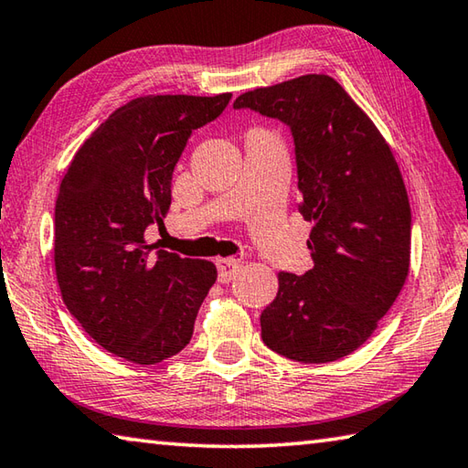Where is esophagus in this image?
Returning <instances> with one entry per match:
<instances>
[{
    "mask_svg": "<svg viewBox=\"0 0 468 468\" xmlns=\"http://www.w3.org/2000/svg\"><path fill=\"white\" fill-rule=\"evenodd\" d=\"M216 267L219 272V281H222V283H230L232 279H236L238 271H240V261L238 259H218Z\"/></svg>",
    "mask_w": 468,
    "mask_h": 468,
    "instance_id": "34e87169",
    "label": "esophagus"
}]
</instances>
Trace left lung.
<instances>
[{
	"mask_svg": "<svg viewBox=\"0 0 468 468\" xmlns=\"http://www.w3.org/2000/svg\"><path fill=\"white\" fill-rule=\"evenodd\" d=\"M236 110L283 122L295 144L299 214L314 222V269L279 272L261 314V336L299 363L355 352L389 312L408 279L411 209L389 144L328 75L242 93Z\"/></svg>",
	"mask_w": 468,
	"mask_h": 468,
	"instance_id": "left-lung-1",
	"label": "left lung"
}]
</instances>
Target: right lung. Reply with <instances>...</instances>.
<instances>
[{"label":"right lung","instance_id":"1","mask_svg":"<svg viewBox=\"0 0 468 468\" xmlns=\"http://www.w3.org/2000/svg\"><path fill=\"white\" fill-rule=\"evenodd\" d=\"M232 93L146 95L122 105L79 148L55 206L60 295L83 330L116 356L156 365L187 346L216 264L156 250L148 226L171 206L175 165L193 130Z\"/></svg>","mask_w":468,"mask_h":468}]
</instances>
